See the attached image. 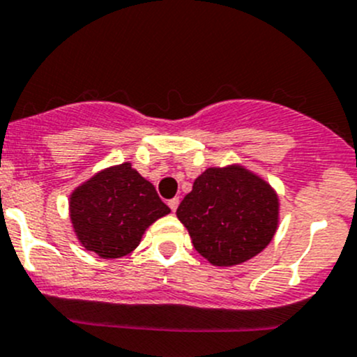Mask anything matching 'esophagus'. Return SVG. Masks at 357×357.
Wrapping results in <instances>:
<instances>
[{
	"mask_svg": "<svg viewBox=\"0 0 357 357\" xmlns=\"http://www.w3.org/2000/svg\"><path fill=\"white\" fill-rule=\"evenodd\" d=\"M167 204H169V207H171V211L176 212V208H178V205H179V199H178V197H176V199L169 200Z\"/></svg>",
	"mask_w": 357,
	"mask_h": 357,
	"instance_id": "obj_1",
	"label": "esophagus"
}]
</instances>
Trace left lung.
<instances>
[{
    "instance_id": "1",
    "label": "left lung",
    "mask_w": 357,
    "mask_h": 357,
    "mask_svg": "<svg viewBox=\"0 0 357 357\" xmlns=\"http://www.w3.org/2000/svg\"><path fill=\"white\" fill-rule=\"evenodd\" d=\"M176 215L202 257L231 268L269 245L280 225V197L264 178L235 162L205 169Z\"/></svg>"
}]
</instances>
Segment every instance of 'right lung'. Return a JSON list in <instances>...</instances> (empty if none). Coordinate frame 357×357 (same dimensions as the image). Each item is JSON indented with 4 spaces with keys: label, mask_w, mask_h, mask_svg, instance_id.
Returning <instances> with one entry per match:
<instances>
[{
    "label": "right lung",
    "mask_w": 357,
    "mask_h": 357,
    "mask_svg": "<svg viewBox=\"0 0 357 357\" xmlns=\"http://www.w3.org/2000/svg\"><path fill=\"white\" fill-rule=\"evenodd\" d=\"M169 212L155 186L132 169L131 162L95 172L68 197L75 238L102 259L131 254L146 229Z\"/></svg>",
    "instance_id": "1"
}]
</instances>
